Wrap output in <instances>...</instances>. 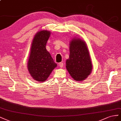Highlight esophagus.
<instances>
[{"label":"esophagus","instance_id":"1","mask_svg":"<svg viewBox=\"0 0 121 121\" xmlns=\"http://www.w3.org/2000/svg\"><path fill=\"white\" fill-rule=\"evenodd\" d=\"M59 66L60 67H61V68H62V67H63L64 64H63V63L62 62H60V63H59Z\"/></svg>","mask_w":121,"mask_h":121}]
</instances>
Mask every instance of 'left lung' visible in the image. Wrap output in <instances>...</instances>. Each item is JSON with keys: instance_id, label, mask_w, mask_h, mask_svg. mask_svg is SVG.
I'll list each match as a JSON object with an SVG mask.
<instances>
[{"instance_id": "left-lung-1", "label": "left lung", "mask_w": 121, "mask_h": 121, "mask_svg": "<svg viewBox=\"0 0 121 121\" xmlns=\"http://www.w3.org/2000/svg\"><path fill=\"white\" fill-rule=\"evenodd\" d=\"M69 48V58L66 62L67 70L74 80H84L92 69L87 46L82 40L73 39L70 43Z\"/></svg>"}]
</instances>
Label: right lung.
Segmentation results:
<instances>
[{
  "instance_id": "right-lung-1",
  "label": "right lung",
  "mask_w": 121,
  "mask_h": 121,
  "mask_svg": "<svg viewBox=\"0 0 121 121\" xmlns=\"http://www.w3.org/2000/svg\"><path fill=\"white\" fill-rule=\"evenodd\" d=\"M50 35L47 30L37 32L32 41L28 62V69L34 80L45 81L57 66L50 54L46 50V44Z\"/></svg>"
}]
</instances>
